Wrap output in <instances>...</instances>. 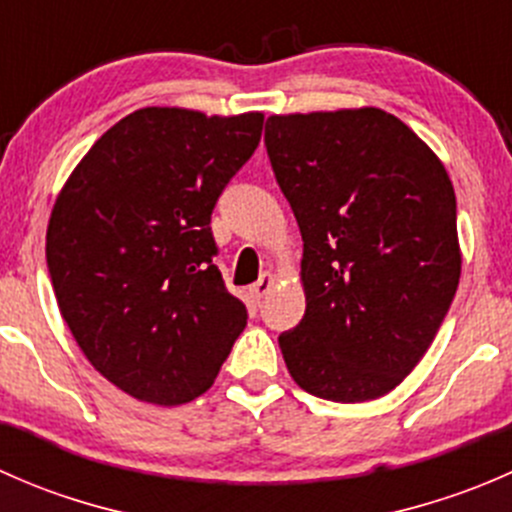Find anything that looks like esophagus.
<instances>
[{
  "mask_svg": "<svg viewBox=\"0 0 512 512\" xmlns=\"http://www.w3.org/2000/svg\"><path fill=\"white\" fill-rule=\"evenodd\" d=\"M272 285H275V277H272L270 272H265V275H260V280L250 287V297L255 299V302H260V299L270 292Z\"/></svg>",
  "mask_w": 512,
  "mask_h": 512,
  "instance_id": "esophagus-1",
  "label": "esophagus"
}]
</instances>
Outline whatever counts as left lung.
I'll use <instances>...</instances> for the list:
<instances>
[{"instance_id":"8db88e82","label":"left lung","mask_w":512,"mask_h":512,"mask_svg":"<svg viewBox=\"0 0 512 512\" xmlns=\"http://www.w3.org/2000/svg\"><path fill=\"white\" fill-rule=\"evenodd\" d=\"M265 146L304 240L292 379L327 401L389 394L431 347L461 277L456 193L436 153L381 108L270 116Z\"/></svg>"}]
</instances>
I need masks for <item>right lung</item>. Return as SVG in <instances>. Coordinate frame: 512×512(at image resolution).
Masks as SVG:
<instances>
[{
    "label": "right lung",
    "mask_w": 512,
    "mask_h": 512,
    "mask_svg": "<svg viewBox=\"0 0 512 512\" xmlns=\"http://www.w3.org/2000/svg\"><path fill=\"white\" fill-rule=\"evenodd\" d=\"M262 113L141 108L108 128L51 210L46 267L86 359L133 399L213 386L247 309L227 292L210 215L255 153Z\"/></svg>",
    "instance_id": "right-lung-1"
}]
</instances>
